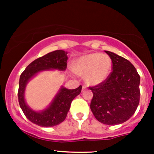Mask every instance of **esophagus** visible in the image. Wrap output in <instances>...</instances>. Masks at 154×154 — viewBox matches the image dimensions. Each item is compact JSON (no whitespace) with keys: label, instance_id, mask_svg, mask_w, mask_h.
<instances>
[{"label":"esophagus","instance_id":"34e87169","mask_svg":"<svg viewBox=\"0 0 154 154\" xmlns=\"http://www.w3.org/2000/svg\"><path fill=\"white\" fill-rule=\"evenodd\" d=\"M85 89H86V85H82V90H85Z\"/></svg>","mask_w":154,"mask_h":154}]
</instances>
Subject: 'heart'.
Segmentation results:
<instances>
[{
    "label": "heart",
    "instance_id": "heart-1",
    "mask_svg": "<svg viewBox=\"0 0 154 154\" xmlns=\"http://www.w3.org/2000/svg\"><path fill=\"white\" fill-rule=\"evenodd\" d=\"M112 69V60L107 55L92 53L80 57L75 62L74 71L85 75L90 85H99L108 78Z\"/></svg>",
    "mask_w": 154,
    "mask_h": 154
}]
</instances>
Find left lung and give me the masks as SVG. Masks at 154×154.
<instances>
[{
  "label": "left lung",
  "mask_w": 154,
  "mask_h": 154,
  "mask_svg": "<svg viewBox=\"0 0 154 154\" xmlns=\"http://www.w3.org/2000/svg\"><path fill=\"white\" fill-rule=\"evenodd\" d=\"M105 51L112 60V71L103 82L89 87L93 93L90 109L100 123L121 124L135 113L138 106L140 77L127 59Z\"/></svg>",
  "instance_id": "8db88e82"
}]
</instances>
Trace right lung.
<instances>
[{
	"instance_id": "add662e5",
	"label": "right lung",
	"mask_w": 154,
	"mask_h": 154,
	"mask_svg": "<svg viewBox=\"0 0 154 154\" xmlns=\"http://www.w3.org/2000/svg\"><path fill=\"white\" fill-rule=\"evenodd\" d=\"M67 52L62 50H56L35 59L21 73L17 92L18 102L24 114L31 123L43 127H51L62 123L67 116L72 100L81 92L82 85L75 89H68L62 87L52 103L42 112H35L31 109L25 103L24 89L28 80L43 70H65L67 68Z\"/></svg>"
}]
</instances>
